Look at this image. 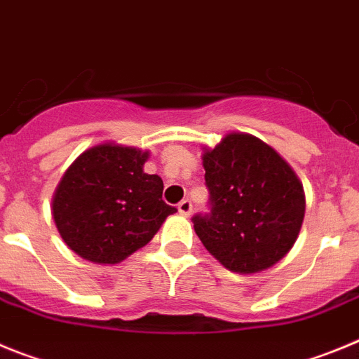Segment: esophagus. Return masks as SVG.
<instances>
[{"instance_id":"34e87169","label":"esophagus","mask_w":359,"mask_h":359,"mask_svg":"<svg viewBox=\"0 0 359 359\" xmlns=\"http://www.w3.org/2000/svg\"><path fill=\"white\" fill-rule=\"evenodd\" d=\"M177 209H179V212L182 216H189V215H191V211H193L191 200H182V202L177 205Z\"/></svg>"}]
</instances>
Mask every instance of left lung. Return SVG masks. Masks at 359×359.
<instances>
[{"label":"left lung","instance_id":"obj_1","mask_svg":"<svg viewBox=\"0 0 359 359\" xmlns=\"http://www.w3.org/2000/svg\"><path fill=\"white\" fill-rule=\"evenodd\" d=\"M211 215L195 216V232L227 270L257 273L279 263L304 222L306 195L293 168L259 137L229 132L203 148Z\"/></svg>","mask_w":359,"mask_h":359}]
</instances>
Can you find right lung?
<instances>
[{"label": "right lung", "mask_w": 359, "mask_h": 359, "mask_svg": "<svg viewBox=\"0 0 359 359\" xmlns=\"http://www.w3.org/2000/svg\"><path fill=\"white\" fill-rule=\"evenodd\" d=\"M150 151L118 143L87 148L64 172L51 200L60 238L80 257L118 264L150 243L177 212L163 200V180L144 173Z\"/></svg>", "instance_id": "add662e5"}]
</instances>
